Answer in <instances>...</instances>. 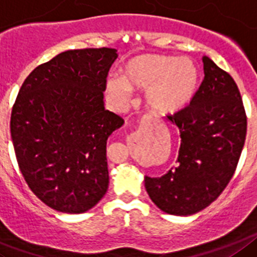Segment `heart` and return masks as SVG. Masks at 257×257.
I'll list each match as a JSON object with an SVG mask.
<instances>
[{
  "label": "heart",
  "mask_w": 257,
  "mask_h": 257,
  "mask_svg": "<svg viewBox=\"0 0 257 257\" xmlns=\"http://www.w3.org/2000/svg\"><path fill=\"white\" fill-rule=\"evenodd\" d=\"M199 85V71L186 58L144 54L121 68V79L106 81V94L116 106H125L131 90H144L146 106L159 115L175 113L190 103Z\"/></svg>",
  "instance_id": "obj_1"
}]
</instances>
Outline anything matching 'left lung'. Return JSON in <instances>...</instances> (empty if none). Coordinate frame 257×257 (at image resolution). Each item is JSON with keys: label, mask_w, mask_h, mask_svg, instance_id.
I'll use <instances>...</instances> for the list:
<instances>
[{"label": "left lung", "mask_w": 257, "mask_h": 257, "mask_svg": "<svg viewBox=\"0 0 257 257\" xmlns=\"http://www.w3.org/2000/svg\"><path fill=\"white\" fill-rule=\"evenodd\" d=\"M204 79L182 110L168 119L180 129L177 167L145 177L151 200L169 215L187 216L209 206L235 172L246 141L247 116L235 81L203 57Z\"/></svg>", "instance_id": "obj_1"}]
</instances>
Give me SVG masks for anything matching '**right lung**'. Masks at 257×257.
Listing matches in <instances>:
<instances>
[{"instance_id":"add662e5","label":"right lung","mask_w":257,"mask_h":257,"mask_svg":"<svg viewBox=\"0 0 257 257\" xmlns=\"http://www.w3.org/2000/svg\"><path fill=\"white\" fill-rule=\"evenodd\" d=\"M116 49L67 50L27 76L13 106L11 140L27 185L66 213L93 208L108 189L106 144L122 117L104 110Z\"/></svg>"}]
</instances>
